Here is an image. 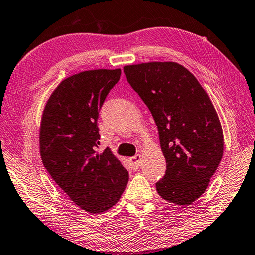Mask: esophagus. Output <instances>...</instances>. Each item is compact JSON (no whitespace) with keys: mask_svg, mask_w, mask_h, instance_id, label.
Instances as JSON below:
<instances>
[{"mask_svg":"<svg viewBox=\"0 0 255 255\" xmlns=\"http://www.w3.org/2000/svg\"><path fill=\"white\" fill-rule=\"evenodd\" d=\"M129 160H130V165L132 166L133 169H138L139 168L140 166V161H141V156L140 155H136L133 157H130L129 158Z\"/></svg>","mask_w":255,"mask_h":255,"instance_id":"obj_1","label":"esophagus"}]
</instances>
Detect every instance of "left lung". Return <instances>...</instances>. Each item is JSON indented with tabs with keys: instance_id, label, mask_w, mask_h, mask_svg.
Here are the masks:
<instances>
[{
	"instance_id": "8db88e82",
	"label": "left lung",
	"mask_w": 255,
	"mask_h": 255,
	"mask_svg": "<svg viewBox=\"0 0 255 255\" xmlns=\"http://www.w3.org/2000/svg\"><path fill=\"white\" fill-rule=\"evenodd\" d=\"M129 85L154 117L166 159L156 183L164 200L189 205L207 188L223 156V131L201 83L176 62L124 67Z\"/></svg>"
}]
</instances>
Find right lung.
Returning a JSON list of instances; mask_svg holds the SVG:
<instances>
[{"label": "right lung", "mask_w": 255, "mask_h": 255, "mask_svg": "<svg viewBox=\"0 0 255 255\" xmlns=\"http://www.w3.org/2000/svg\"><path fill=\"white\" fill-rule=\"evenodd\" d=\"M122 70H88L67 78L50 96L41 120L45 169L82 210L99 214L119 201L129 174L109 148L97 151L99 110Z\"/></svg>", "instance_id": "add662e5"}]
</instances>
